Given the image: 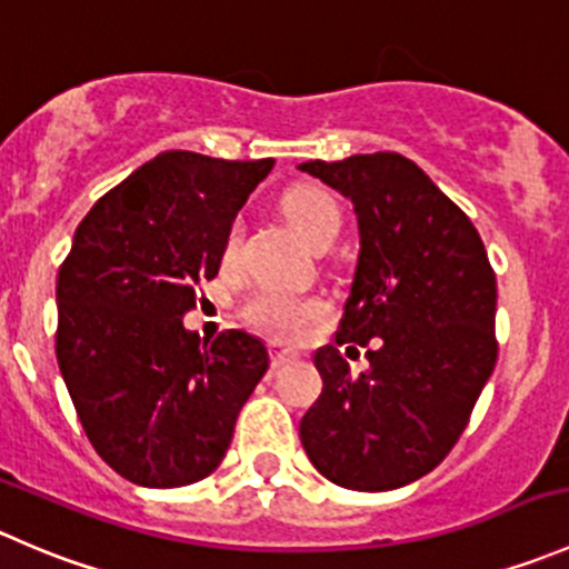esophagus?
Instances as JSON below:
<instances>
[{
	"mask_svg": "<svg viewBox=\"0 0 569 569\" xmlns=\"http://www.w3.org/2000/svg\"><path fill=\"white\" fill-rule=\"evenodd\" d=\"M296 359H298V351H292V348L271 346V365H273V368H284V365L296 362Z\"/></svg>",
	"mask_w": 569,
	"mask_h": 569,
	"instance_id": "34e87169",
	"label": "esophagus"
}]
</instances>
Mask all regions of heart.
<instances>
[{"label":"heart","instance_id":"1","mask_svg":"<svg viewBox=\"0 0 569 569\" xmlns=\"http://www.w3.org/2000/svg\"><path fill=\"white\" fill-rule=\"evenodd\" d=\"M282 207L287 221L298 229V234H301L312 249L329 246L342 227V212L340 207H337V201L331 199L326 190L312 188V184H301V188L290 190V193L284 196ZM240 240H243V221L234 218V221L229 223L221 243L223 266H234V260H238L240 254ZM323 315L326 301H320L318 296L279 290V287L271 284L257 287V290L243 301L246 323L254 326L262 335L282 342L301 340Z\"/></svg>","mask_w":569,"mask_h":569}]
</instances>
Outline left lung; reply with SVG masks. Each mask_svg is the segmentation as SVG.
Segmentation results:
<instances>
[{
    "instance_id": "8db88e82",
    "label": "left lung",
    "mask_w": 569,
    "mask_h": 569,
    "mask_svg": "<svg viewBox=\"0 0 569 569\" xmlns=\"http://www.w3.org/2000/svg\"><path fill=\"white\" fill-rule=\"evenodd\" d=\"M298 168L357 212L359 257L337 346L376 340L359 376L340 348L315 353L323 392L301 418V446L337 487L398 489L451 453L492 376L495 271L470 218L403 154Z\"/></svg>"
}]
</instances>
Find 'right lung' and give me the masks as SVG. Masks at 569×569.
Instances as JSON below:
<instances>
[{"mask_svg":"<svg viewBox=\"0 0 569 569\" xmlns=\"http://www.w3.org/2000/svg\"><path fill=\"white\" fill-rule=\"evenodd\" d=\"M273 160L162 151L101 196L58 273V351L101 459L140 487H184L221 465L234 420L268 370L240 329L212 342L182 326L196 284Z\"/></svg>","mask_w":569,"mask_h":569,"instance_id":"add662e5","label":"right lung"}]
</instances>
